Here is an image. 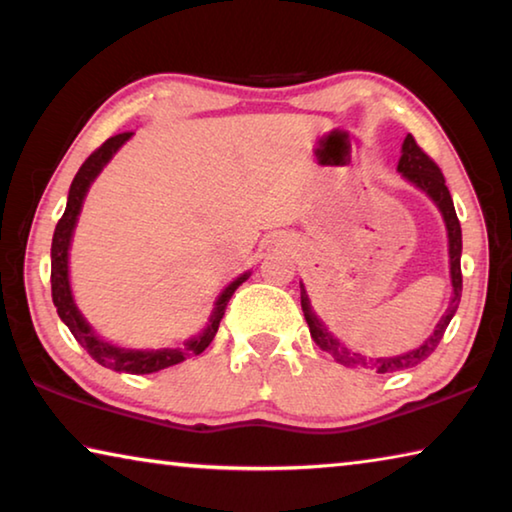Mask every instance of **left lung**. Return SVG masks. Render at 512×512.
Masks as SVG:
<instances>
[{
  "label": "left lung",
  "instance_id": "1",
  "mask_svg": "<svg viewBox=\"0 0 512 512\" xmlns=\"http://www.w3.org/2000/svg\"><path fill=\"white\" fill-rule=\"evenodd\" d=\"M397 171L402 176L413 183L415 187H420L424 194H427L433 203L438 205L440 214H443L445 225H447V237H449V273H452V300H449V307L445 311V316L438 320L436 329L424 341L420 348H415L411 352L397 354V357H384V359H366L361 354L352 352L350 348H345V343H341L336 336L329 332V329L323 325V320L316 316V311L311 309V302L305 287L300 282V305L302 311H305V320L309 325L311 339L316 341L320 350H325L332 354V357L345 363V366H363V368H372L375 372H395V370H406L422 363L424 359H429V354L438 348L440 339H443L445 329L449 325V320L454 318L458 302H461V291H463V275H461V250H463V237H461V223H458V216L454 210V201L452 194L445 185V176L443 171L438 169V164L433 162L427 153H424L418 142L413 140V135H406V140L402 144V158L397 162Z\"/></svg>",
  "mask_w": 512,
  "mask_h": 512
}]
</instances>
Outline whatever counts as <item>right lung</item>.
I'll use <instances>...</instances> for the list:
<instances>
[{
	"label": "right lung",
	"instance_id": "1",
	"mask_svg": "<svg viewBox=\"0 0 512 512\" xmlns=\"http://www.w3.org/2000/svg\"><path fill=\"white\" fill-rule=\"evenodd\" d=\"M131 135L133 133H119L103 142L99 149L81 164L79 173H76L72 180V187H69V196H67V207L56 225L54 239H51V298H54V305L58 309L60 320H63V323L69 327V332L74 334V339L79 341L85 350H88V354L94 361L110 370H115V372L149 375V372H158V370H164L169 366H176V363L189 359L192 354H201L207 345L212 343V339L216 336V329H219V323L225 314V307H228V302L232 298V293H235L241 284L248 280L250 273L239 275L235 282H230L228 287L223 289V293L214 305L210 323H207V327L201 334L194 336V339H189L187 343L180 345V348L126 350V348H117V345L103 341L101 336L94 334V329L90 327L88 320L83 318L79 307L74 305L72 289H69V266H67L69 244H72V235H74L76 221H79L83 198H85V194H88L90 185L94 183V178L99 176L101 169L106 167L112 155L121 149V144L131 140Z\"/></svg>",
	"mask_w": 512,
	"mask_h": 512
}]
</instances>
